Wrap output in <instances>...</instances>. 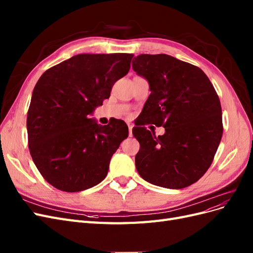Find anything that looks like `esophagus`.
Wrapping results in <instances>:
<instances>
[{
	"instance_id": "esophagus-1",
	"label": "esophagus",
	"mask_w": 253,
	"mask_h": 253,
	"mask_svg": "<svg viewBox=\"0 0 253 253\" xmlns=\"http://www.w3.org/2000/svg\"><path fill=\"white\" fill-rule=\"evenodd\" d=\"M128 126V135L132 136V128H133V125L132 124H127Z\"/></svg>"
}]
</instances>
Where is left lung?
<instances>
[{
	"label": "left lung",
	"instance_id": "8db88e82",
	"mask_svg": "<svg viewBox=\"0 0 253 253\" xmlns=\"http://www.w3.org/2000/svg\"><path fill=\"white\" fill-rule=\"evenodd\" d=\"M133 70L150 84L143 120L133 127L139 141L135 165L152 185L182 189L209 169L223 136L219 98L200 67L165 53L139 55ZM163 125L156 137L144 124Z\"/></svg>",
	"mask_w": 253,
	"mask_h": 253
}]
</instances>
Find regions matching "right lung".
<instances>
[{"label":"right lung","mask_w":253,"mask_h":253,"mask_svg":"<svg viewBox=\"0 0 253 253\" xmlns=\"http://www.w3.org/2000/svg\"><path fill=\"white\" fill-rule=\"evenodd\" d=\"M133 53H81L45 72L27 113L28 148L41 175L64 192L101 182L128 135L124 120L100 126L89 118L126 76Z\"/></svg>","instance_id":"1"}]
</instances>
